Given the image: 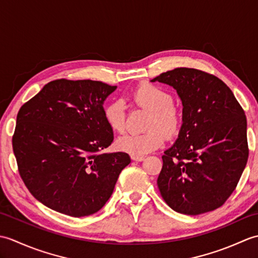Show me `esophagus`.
<instances>
[{
	"instance_id": "34e87169",
	"label": "esophagus",
	"mask_w": 258,
	"mask_h": 258,
	"mask_svg": "<svg viewBox=\"0 0 258 258\" xmlns=\"http://www.w3.org/2000/svg\"><path fill=\"white\" fill-rule=\"evenodd\" d=\"M131 157H132V160H134V161H138V162L144 161V158H145L143 155H132Z\"/></svg>"
}]
</instances>
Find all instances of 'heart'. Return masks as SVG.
<instances>
[{"label": "heart", "mask_w": 258, "mask_h": 258, "mask_svg": "<svg viewBox=\"0 0 258 258\" xmlns=\"http://www.w3.org/2000/svg\"><path fill=\"white\" fill-rule=\"evenodd\" d=\"M130 101L133 106L149 112L143 133L125 134L117 140L120 151L133 155H142L158 149L166 138L176 135L182 124V113L173 95L155 84H143L131 93ZM104 117L114 132L123 133L126 130V114L124 103L113 101L104 108Z\"/></svg>", "instance_id": "heart-1"}]
</instances>
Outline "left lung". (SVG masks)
Returning <instances> with one entry per match:
<instances>
[{"instance_id": "left-lung-1", "label": "left lung", "mask_w": 258, "mask_h": 258, "mask_svg": "<svg viewBox=\"0 0 258 258\" xmlns=\"http://www.w3.org/2000/svg\"><path fill=\"white\" fill-rule=\"evenodd\" d=\"M173 86L183 125L164 152L157 186L166 204L199 215L221 207L236 188L248 158L246 116L231 89L204 71L177 68L152 80Z\"/></svg>"}]
</instances>
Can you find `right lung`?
<instances>
[{"label":"right lung","mask_w":258,"mask_h":258,"mask_svg":"<svg viewBox=\"0 0 258 258\" xmlns=\"http://www.w3.org/2000/svg\"><path fill=\"white\" fill-rule=\"evenodd\" d=\"M116 90L100 81L59 79L21 106L12 138L21 178L51 210L73 217L100 211L111 197L127 153H103L113 131L103 102Z\"/></svg>","instance_id":"1"}]
</instances>
